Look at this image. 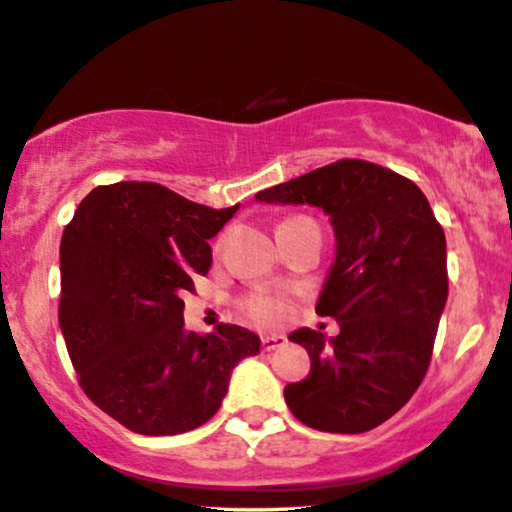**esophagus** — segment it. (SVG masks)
<instances>
[{
    "label": "esophagus",
    "instance_id": "34e87169",
    "mask_svg": "<svg viewBox=\"0 0 512 512\" xmlns=\"http://www.w3.org/2000/svg\"><path fill=\"white\" fill-rule=\"evenodd\" d=\"M285 344H287L285 334H263V337H261L263 351H275V349H280V346H285Z\"/></svg>",
    "mask_w": 512,
    "mask_h": 512
}]
</instances>
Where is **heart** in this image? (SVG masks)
<instances>
[{"instance_id": "obj_1", "label": "heart", "mask_w": 512, "mask_h": 512, "mask_svg": "<svg viewBox=\"0 0 512 512\" xmlns=\"http://www.w3.org/2000/svg\"><path fill=\"white\" fill-rule=\"evenodd\" d=\"M242 311L249 315V318L258 320V323H277V320L285 318L287 301L282 294L263 292V289H258V292H251L244 296Z\"/></svg>"}]
</instances>
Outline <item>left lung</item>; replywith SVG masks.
Listing matches in <instances>:
<instances>
[{"label":"left lung","mask_w":512,"mask_h":512,"mask_svg":"<svg viewBox=\"0 0 512 512\" xmlns=\"http://www.w3.org/2000/svg\"><path fill=\"white\" fill-rule=\"evenodd\" d=\"M256 199L320 206L337 235L315 313L337 320L339 334H289L311 356L306 380L285 387L289 410L320 432L375 430L425 380L449 296L446 237L430 201L413 180L361 159L315 168Z\"/></svg>","instance_id":"8db88e82"}]
</instances>
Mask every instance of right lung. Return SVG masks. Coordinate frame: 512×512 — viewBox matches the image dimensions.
<instances>
[{
	"mask_svg": "<svg viewBox=\"0 0 512 512\" xmlns=\"http://www.w3.org/2000/svg\"><path fill=\"white\" fill-rule=\"evenodd\" d=\"M239 204L208 208L159 182L94 187L61 237L59 325L82 391L130 432L166 437L216 415L261 339L220 323L185 332V292Z\"/></svg>",
	"mask_w": 512,
	"mask_h": 512,
	"instance_id": "right-lung-1",
	"label": "right lung"
}]
</instances>
